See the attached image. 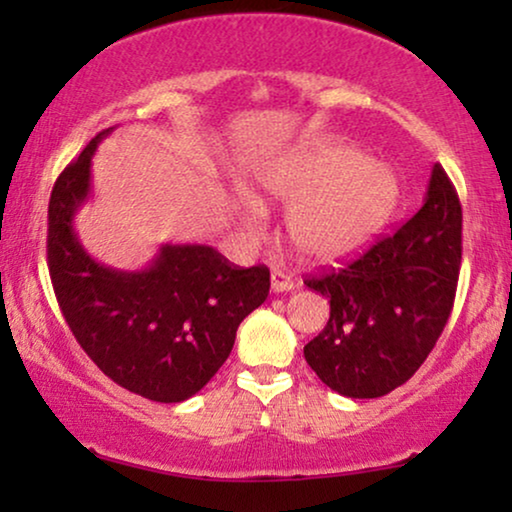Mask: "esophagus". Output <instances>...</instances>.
I'll return each instance as SVG.
<instances>
[{"instance_id":"34e87169","label":"esophagus","mask_w":512,"mask_h":512,"mask_svg":"<svg viewBox=\"0 0 512 512\" xmlns=\"http://www.w3.org/2000/svg\"><path fill=\"white\" fill-rule=\"evenodd\" d=\"M270 286H272V291H275V293H286V291L296 289V282H293L291 275H284V272L275 270L270 275Z\"/></svg>"}]
</instances>
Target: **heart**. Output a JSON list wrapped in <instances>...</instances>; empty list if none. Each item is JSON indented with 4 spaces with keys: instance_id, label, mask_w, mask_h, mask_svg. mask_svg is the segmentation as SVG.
<instances>
[{
    "instance_id": "obj_1",
    "label": "heart",
    "mask_w": 512,
    "mask_h": 512,
    "mask_svg": "<svg viewBox=\"0 0 512 512\" xmlns=\"http://www.w3.org/2000/svg\"><path fill=\"white\" fill-rule=\"evenodd\" d=\"M268 198L291 207L289 240L314 263H338L368 247L389 221L398 198L394 172L340 139H314L258 172ZM249 223L263 216L256 200L244 207Z\"/></svg>"
}]
</instances>
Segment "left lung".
Masks as SVG:
<instances>
[{
	"instance_id": "1",
	"label": "left lung",
	"mask_w": 512,
	"mask_h": 512,
	"mask_svg": "<svg viewBox=\"0 0 512 512\" xmlns=\"http://www.w3.org/2000/svg\"><path fill=\"white\" fill-rule=\"evenodd\" d=\"M461 265V202L433 165L424 205L345 268L305 279L331 303L305 345L319 380L349 398H380L417 373L450 319Z\"/></svg>"
}]
</instances>
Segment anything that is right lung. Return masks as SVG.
Here are the masks:
<instances>
[{
	"label": "right lung",
	"mask_w": 512,
	"mask_h": 512,
	"mask_svg": "<svg viewBox=\"0 0 512 512\" xmlns=\"http://www.w3.org/2000/svg\"><path fill=\"white\" fill-rule=\"evenodd\" d=\"M104 130L55 181L48 272L62 317L95 366L123 389L181 403L228 359L237 326L270 291L265 265H230L207 244H163L144 270H116L83 249L74 216L90 198V160Z\"/></svg>",
	"instance_id": "obj_1"
}]
</instances>
